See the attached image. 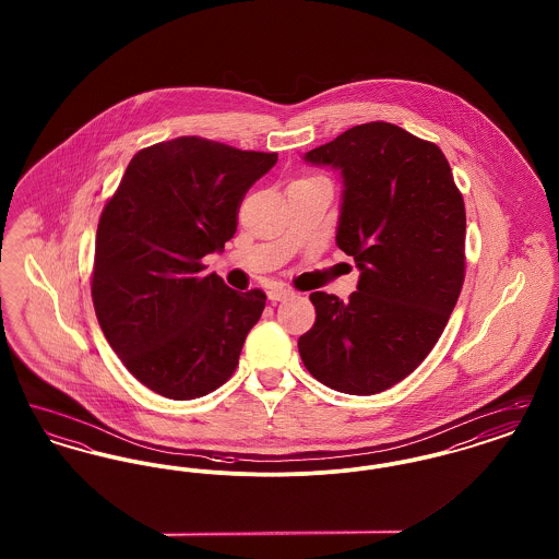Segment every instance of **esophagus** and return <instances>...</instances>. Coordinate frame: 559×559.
<instances>
[{"label": "esophagus", "instance_id": "1", "mask_svg": "<svg viewBox=\"0 0 559 559\" xmlns=\"http://www.w3.org/2000/svg\"><path fill=\"white\" fill-rule=\"evenodd\" d=\"M293 292H289V289H285V287H272L270 292H267V299L270 301H283V299H287V297H292Z\"/></svg>", "mask_w": 559, "mask_h": 559}]
</instances>
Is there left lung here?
<instances>
[{
	"label": "left lung",
	"instance_id": "8db88e82",
	"mask_svg": "<svg viewBox=\"0 0 559 559\" xmlns=\"http://www.w3.org/2000/svg\"><path fill=\"white\" fill-rule=\"evenodd\" d=\"M342 178L335 242L358 287L310 295L297 347L331 390L371 396L415 371L440 340L465 276V205L442 151L399 126H356L304 155Z\"/></svg>",
	"mask_w": 559,
	"mask_h": 559
}]
</instances>
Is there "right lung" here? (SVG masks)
<instances>
[{
	"label": "right lung",
	"mask_w": 559,
	"mask_h": 559,
	"mask_svg": "<svg viewBox=\"0 0 559 559\" xmlns=\"http://www.w3.org/2000/svg\"><path fill=\"white\" fill-rule=\"evenodd\" d=\"M276 159L197 135L159 142L133 155L100 215L96 317L128 371L155 394L201 399L237 369L266 293L235 292L201 260L235 237L245 192Z\"/></svg>",
	"instance_id": "right-lung-1"
}]
</instances>
